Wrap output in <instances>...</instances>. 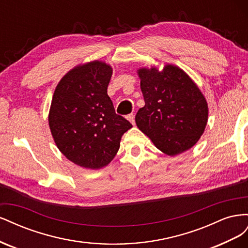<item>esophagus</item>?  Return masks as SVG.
<instances>
[{
    "instance_id": "obj_1",
    "label": "esophagus",
    "mask_w": 248,
    "mask_h": 248,
    "mask_svg": "<svg viewBox=\"0 0 248 248\" xmlns=\"http://www.w3.org/2000/svg\"><path fill=\"white\" fill-rule=\"evenodd\" d=\"M127 119L129 120L131 124H133V125H134V123H136V122H134V116H133V114H130V115L127 116Z\"/></svg>"
}]
</instances>
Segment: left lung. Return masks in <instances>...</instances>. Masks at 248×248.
Wrapping results in <instances>:
<instances>
[{"label":"left lung","instance_id":"left-lung-1","mask_svg":"<svg viewBox=\"0 0 248 248\" xmlns=\"http://www.w3.org/2000/svg\"><path fill=\"white\" fill-rule=\"evenodd\" d=\"M138 73L145 100L136 116L139 129L170 156L196 145L208 121V104L199 87L174 65Z\"/></svg>","mask_w":248,"mask_h":248}]
</instances>
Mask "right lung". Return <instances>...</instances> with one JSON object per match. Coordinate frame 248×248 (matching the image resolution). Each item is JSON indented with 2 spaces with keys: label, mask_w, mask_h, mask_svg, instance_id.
I'll return each mask as SVG.
<instances>
[{
  "label": "right lung",
  "mask_w": 248,
  "mask_h": 248,
  "mask_svg": "<svg viewBox=\"0 0 248 248\" xmlns=\"http://www.w3.org/2000/svg\"><path fill=\"white\" fill-rule=\"evenodd\" d=\"M111 67L93 61L77 66L58 84L50 104L48 124L67 159L98 170L114 159L123 134L132 125L116 114L108 95Z\"/></svg>",
  "instance_id": "1"
}]
</instances>
